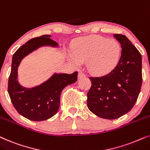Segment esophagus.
Listing matches in <instances>:
<instances>
[{"label":"esophagus","instance_id":"esophagus-1","mask_svg":"<svg viewBox=\"0 0 150 150\" xmlns=\"http://www.w3.org/2000/svg\"><path fill=\"white\" fill-rule=\"evenodd\" d=\"M86 77V75L84 73H83L82 72H79L78 73V79H80L81 78H83V77Z\"/></svg>","mask_w":150,"mask_h":150}]
</instances>
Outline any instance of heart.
Returning <instances> with one entry per match:
<instances>
[{
  "instance_id": "obj_1",
  "label": "heart",
  "mask_w": 150,
  "mask_h": 150,
  "mask_svg": "<svg viewBox=\"0 0 150 150\" xmlns=\"http://www.w3.org/2000/svg\"><path fill=\"white\" fill-rule=\"evenodd\" d=\"M120 55L121 46L118 41L92 35L77 40L73 43L69 59L76 66L88 61L87 67L91 73L103 74L117 65Z\"/></svg>"
}]
</instances>
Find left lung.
<instances>
[{
    "instance_id": "left-lung-1",
    "label": "left lung",
    "mask_w": 150,
    "mask_h": 150,
    "mask_svg": "<svg viewBox=\"0 0 150 150\" xmlns=\"http://www.w3.org/2000/svg\"><path fill=\"white\" fill-rule=\"evenodd\" d=\"M121 44L120 59L112 71L101 77H90L92 86L87 94V105L95 115L115 119L132 108L142 84V57L131 41L114 34Z\"/></svg>"
}]
</instances>
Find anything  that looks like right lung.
Segmentation results:
<instances>
[{"instance_id":"1","label":"right lung","mask_w":150,"mask_h":150,"mask_svg":"<svg viewBox=\"0 0 150 150\" xmlns=\"http://www.w3.org/2000/svg\"><path fill=\"white\" fill-rule=\"evenodd\" d=\"M51 36L44 35L31 39L20 47L12 57L8 93L18 112L31 121H45L53 117L59 110L62 90L77 80V72L72 74L54 73L47 80L33 88L24 87L19 83L18 69L26 56L43 47H59L56 42L50 38Z\"/></svg>"}]
</instances>
